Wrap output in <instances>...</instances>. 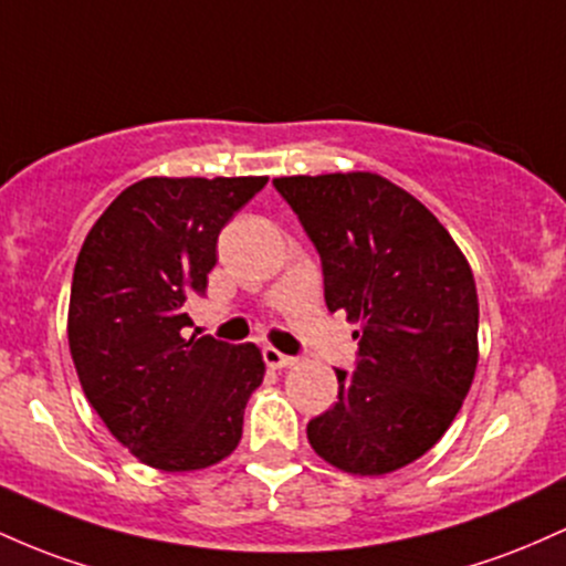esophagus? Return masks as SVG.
Listing matches in <instances>:
<instances>
[{"label": "esophagus", "instance_id": "34e87169", "mask_svg": "<svg viewBox=\"0 0 566 566\" xmlns=\"http://www.w3.org/2000/svg\"><path fill=\"white\" fill-rule=\"evenodd\" d=\"M264 364L270 368H289L296 364V358H291V355H285L277 350V347H264Z\"/></svg>", "mask_w": 566, "mask_h": 566}]
</instances>
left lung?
Instances as JSON below:
<instances>
[{
    "label": "left lung",
    "mask_w": 566,
    "mask_h": 566,
    "mask_svg": "<svg viewBox=\"0 0 566 566\" xmlns=\"http://www.w3.org/2000/svg\"><path fill=\"white\" fill-rule=\"evenodd\" d=\"M321 253L332 313L360 323L358 366L307 424L310 447L353 475L420 460L465 401L479 364L473 270L415 195L377 174L272 179Z\"/></svg>",
    "instance_id": "obj_1"
}]
</instances>
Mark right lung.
I'll list each match as a JSON object with an SVG mask.
<instances>
[{"instance_id": "add662e5", "label": "right lung", "mask_w": 566, "mask_h": 566, "mask_svg": "<svg viewBox=\"0 0 566 566\" xmlns=\"http://www.w3.org/2000/svg\"><path fill=\"white\" fill-rule=\"evenodd\" d=\"M266 176L130 184L87 232L74 264L69 350L87 401L144 465L187 473L238 449L262 385L256 345L187 336L221 227Z\"/></svg>"}]
</instances>
